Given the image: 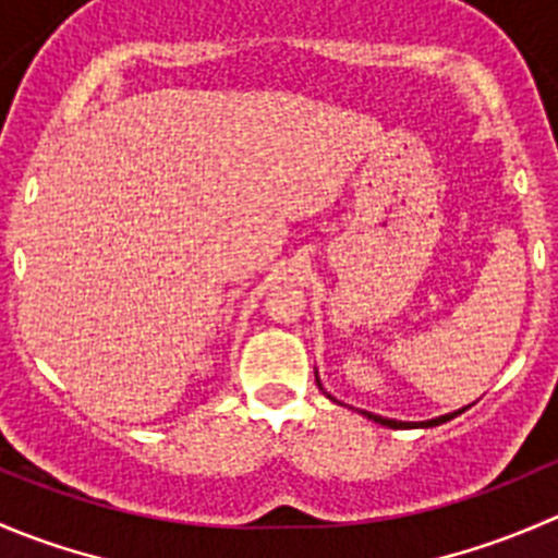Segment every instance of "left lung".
<instances>
[{
    "label": "left lung",
    "instance_id": "1",
    "mask_svg": "<svg viewBox=\"0 0 558 558\" xmlns=\"http://www.w3.org/2000/svg\"><path fill=\"white\" fill-rule=\"evenodd\" d=\"M461 413V410H459ZM459 413H451V415H440V418L435 421H424V424H404V421H391V418H384V415H375V413H364L367 418H373L375 424H384V426H391V429H402V426H437V424H446V421L456 418Z\"/></svg>",
    "mask_w": 558,
    "mask_h": 558
}]
</instances>
